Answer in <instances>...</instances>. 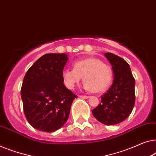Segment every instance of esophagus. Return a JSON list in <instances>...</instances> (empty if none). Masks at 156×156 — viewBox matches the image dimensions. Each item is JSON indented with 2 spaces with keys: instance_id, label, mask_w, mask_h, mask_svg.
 <instances>
[{
  "instance_id": "esophagus-1",
  "label": "esophagus",
  "mask_w": 156,
  "mask_h": 156,
  "mask_svg": "<svg viewBox=\"0 0 156 156\" xmlns=\"http://www.w3.org/2000/svg\"><path fill=\"white\" fill-rule=\"evenodd\" d=\"M80 98H84V99H87V98H89V96H80Z\"/></svg>"
}]
</instances>
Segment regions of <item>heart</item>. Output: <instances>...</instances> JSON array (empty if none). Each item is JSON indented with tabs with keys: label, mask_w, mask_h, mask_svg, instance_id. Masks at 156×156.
Listing matches in <instances>:
<instances>
[{
	"label": "heart",
	"mask_w": 156,
	"mask_h": 156,
	"mask_svg": "<svg viewBox=\"0 0 156 156\" xmlns=\"http://www.w3.org/2000/svg\"><path fill=\"white\" fill-rule=\"evenodd\" d=\"M62 80L67 89H73L83 78V87L92 92L103 91L111 82L112 70L98 58L80 60L74 63V69L62 72Z\"/></svg>",
	"instance_id": "1"
}]
</instances>
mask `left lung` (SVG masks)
I'll use <instances>...</instances> for the list:
<instances>
[{"label":"left lung","instance_id":"left-lung-1","mask_svg":"<svg viewBox=\"0 0 156 156\" xmlns=\"http://www.w3.org/2000/svg\"><path fill=\"white\" fill-rule=\"evenodd\" d=\"M114 74L112 84L101 97V101L92 113L105 125L123 122L132 112L135 103V80L129 65L123 58L111 53H105Z\"/></svg>","mask_w":156,"mask_h":156}]
</instances>
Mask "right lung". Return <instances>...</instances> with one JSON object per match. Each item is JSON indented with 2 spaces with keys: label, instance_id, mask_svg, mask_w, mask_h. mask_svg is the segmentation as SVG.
Listing matches in <instances>:
<instances>
[{
  "label": "right lung",
  "instance_id": "right-lung-1",
  "mask_svg": "<svg viewBox=\"0 0 156 156\" xmlns=\"http://www.w3.org/2000/svg\"><path fill=\"white\" fill-rule=\"evenodd\" d=\"M68 60L65 53H48L34 63L24 76L21 89L23 109L34 128L53 132L69 117L74 98L63 83L62 72Z\"/></svg>",
  "mask_w": 156,
  "mask_h": 156
}]
</instances>
